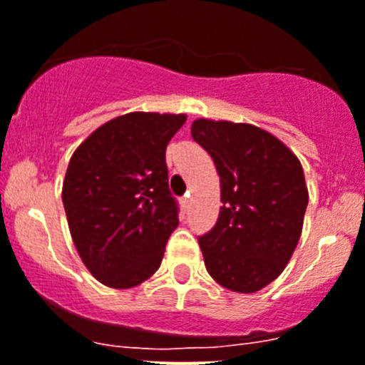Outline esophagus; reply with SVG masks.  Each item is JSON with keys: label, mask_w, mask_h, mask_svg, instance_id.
Masks as SVG:
<instances>
[{"label": "esophagus", "mask_w": 365, "mask_h": 365, "mask_svg": "<svg viewBox=\"0 0 365 365\" xmlns=\"http://www.w3.org/2000/svg\"><path fill=\"white\" fill-rule=\"evenodd\" d=\"M189 205H190V196L187 194V196L182 197V208H183V210H187V208H189Z\"/></svg>", "instance_id": "esophagus-1"}]
</instances>
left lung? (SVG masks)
I'll return each instance as SVG.
<instances>
[{"mask_svg":"<svg viewBox=\"0 0 365 365\" xmlns=\"http://www.w3.org/2000/svg\"><path fill=\"white\" fill-rule=\"evenodd\" d=\"M192 139L214 160L219 217L200 237L207 271L233 292L277 280L302 237L309 205L302 162L278 137L247 123L196 119Z\"/></svg>","mask_w":365,"mask_h":365,"instance_id":"8db88e82","label":"left lung"}]
</instances>
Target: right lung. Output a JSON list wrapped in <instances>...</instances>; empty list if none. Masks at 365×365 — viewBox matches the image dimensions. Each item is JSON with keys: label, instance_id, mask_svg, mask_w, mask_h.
Wrapping results in <instances>:
<instances>
[{"label": "right lung", "instance_id": "obj_1", "mask_svg": "<svg viewBox=\"0 0 365 365\" xmlns=\"http://www.w3.org/2000/svg\"><path fill=\"white\" fill-rule=\"evenodd\" d=\"M185 114L130 112L94 130L74 150L62 185L78 255L98 282L132 289L160 267L178 226L165 148Z\"/></svg>", "mask_w": 365, "mask_h": 365}]
</instances>
